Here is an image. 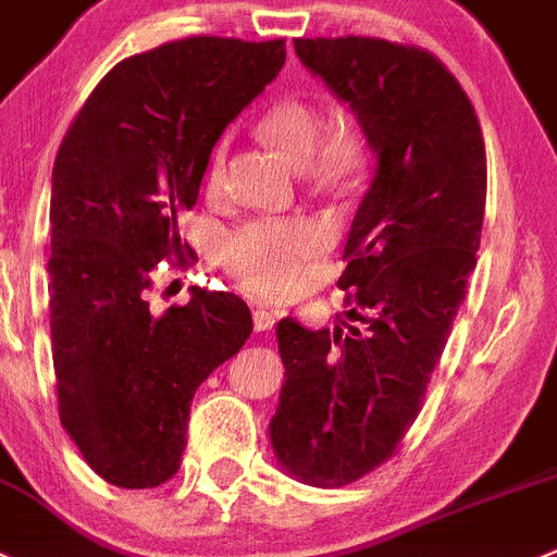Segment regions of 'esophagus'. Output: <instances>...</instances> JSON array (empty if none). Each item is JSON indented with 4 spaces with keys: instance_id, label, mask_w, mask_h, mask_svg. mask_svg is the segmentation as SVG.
Returning a JSON list of instances; mask_svg holds the SVG:
<instances>
[{
    "instance_id": "esophagus-1",
    "label": "esophagus",
    "mask_w": 557,
    "mask_h": 557,
    "mask_svg": "<svg viewBox=\"0 0 557 557\" xmlns=\"http://www.w3.org/2000/svg\"><path fill=\"white\" fill-rule=\"evenodd\" d=\"M278 322V311H268V309H257L253 311V331L264 333Z\"/></svg>"
}]
</instances>
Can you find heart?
Wrapping results in <instances>:
<instances>
[{
  "label": "heart",
  "instance_id": "b5f03b06",
  "mask_svg": "<svg viewBox=\"0 0 557 557\" xmlns=\"http://www.w3.org/2000/svg\"><path fill=\"white\" fill-rule=\"evenodd\" d=\"M262 134L273 141L295 166H309L314 185L338 188L361 172V136L349 128L325 134V114L309 98L278 100L262 116ZM230 141L219 139L205 166V190L219 196L224 188ZM325 248V235L306 219H253L226 232L219 243V262L232 278L257 295L293 293L306 268Z\"/></svg>",
  "mask_w": 557,
  "mask_h": 557
}]
</instances>
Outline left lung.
<instances>
[{"instance_id":"1","label":"left lung","mask_w":557,"mask_h":557,"mask_svg":"<svg viewBox=\"0 0 557 557\" xmlns=\"http://www.w3.org/2000/svg\"><path fill=\"white\" fill-rule=\"evenodd\" d=\"M295 54L352 106L377 174L344 246L338 287L363 331L278 322L287 367L270 421L275 457L314 486L388 462L418 418L475 268L486 152L454 73L383 37H298Z\"/></svg>"}]
</instances>
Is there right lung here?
<instances>
[{
    "mask_svg": "<svg viewBox=\"0 0 557 557\" xmlns=\"http://www.w3.org/2000/svg\"><path fill=\"white\" fill-rule=\"evenodd\" d=\"M284 40L190 35L134 54L92 89L51 177L49 309L60 421L123 490L180 470L196 388L251 336L237 295L194 287L150 314L158 262L188 264L177 213L199 196L226 125L273 82Z\"/></svg>",
    "mask_w": 557,
    "mask_h": 557,
    "instance_id": "obj_1",
    "label": "right lung"
}]
</instances>
